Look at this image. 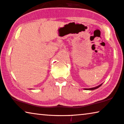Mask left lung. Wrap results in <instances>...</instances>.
Instances as JSON below:
<instances>
[{
	"mask_svg": "<svg viewBox=\"0 0 124 124\" xmlns=\"http://www.w3.org/2000/svg\"><path fill=\"white\" fill-rule=\"evenodd\" d=\"M102 85V84H100L99 85H98V86H96V87H93V88H85L84 89L85 90H95V89H97V88H98L99 87H100L101 85Z\"/></svg>",
	"mask_w": 124,
	"mask_h": 124,
	"instance_id": "obj_1",
	"label": "left lung"
}]
</instances>
